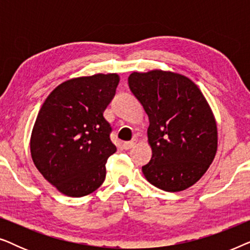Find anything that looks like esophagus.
Here are the masks:
<instances>
[{"mask_svg":"<svg viewBox=\"0 0 250 250\" xmlns=\"http://www.w3.org/2000/svg\"><path fill=\"white\" fill-rule=\"evenodd\" d=\"M136 142H138V140H136V139H133L132 141H128V142H124V145H123V148H124L125 150L132 149L133 146L136 145Z\"/></svg>","mask_w":250,"mask_h":250,"instance_id":"esophagus-1","label":"esophagus"}]
</instances>
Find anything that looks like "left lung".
<instances>
[{
	"label": "left lung",
	"instance_id": "left-lung-1",
	"mask_svg": "<svg viewBox=\"0 0 250 250\" xmlns=\"http://www.w3.org/2000/svg\"><path fill=\"white\" fill-rule=\"evenodd\" d=\"M128 86L150 123L152 157L142 166L143 175L167 192L193 186L217 151L216 121L204 94L188 77L163 70L134 71Z\"/></svg>",
	"mask_w": 250,
	"mask_h": 250
}]
</instances>
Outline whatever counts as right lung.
<instances>
[{
  "label": "right lung",
  "instance_id": "1",
  "mask_svg": "<svg viewBox=\"0 0 250 250\" xmlns=\"http://www.w3.org/2000/svg\"><path fill=\"white\" fill-rule=\"evenodd\" d=\"M117 74L71 78L49 94L30 136V153L44 179L68 197L90 194L104 183L116 146L104 111L115 97Z\"/></svg>",
  "mask_w": 250,
  "mask_h": 250
}]
</instances>
